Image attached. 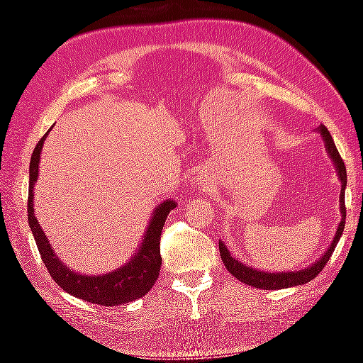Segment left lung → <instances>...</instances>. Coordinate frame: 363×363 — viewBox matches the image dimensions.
<instances>
[{
	"mask_svg": "<svg viewBox=\"0 0 363 363\" xmlns=\"http://www.w3.org/2000/svg\"><path fill=\"white\" fill-rule=\"evenodd\" d=\"M318 133L322 134V138L325 140V149H327L330 158L333 160L336 171H337V177L341 181V195H340V208H341V223L337 224L336 229V235L331 242L330 248L325 251L322 257L318 261H315L312 266L303 270H296V272H264V270H257V269H251L247 264H242L240 261H237L233 257L229 250L225 248V245L223 242H219V253L220 257H223V262L225 269L233 275V277L238 279L242 284L251 285L255 288H262V290H281V288H290V286H298V285H304L307 281H311L312 279H315L318 274L322 272V269L325 267V264L328 262V259L333 255V251L336 248L337 242L342 235L344 230V224H346V205H344V190H346V184H347V176H346V167H344V162L337 152L335 140L331 139L330 131L325 128L323 125L318 126Z\"/></svg>",
	"mask_w": 363,
	"mask_h": 363,
	"instance_id": "obj_1",
	"label": "left lung"
}]
</instances>
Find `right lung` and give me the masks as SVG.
Here are the masks:
<instances>
[{"mask_svg": "<svg viewBox=\"0 0 363 363\" xmlns=\"http://www.w3.org/2000/svg\"><path fill=\"white\" fill-rule=\"evenodd\" d=\"M48 133L36 144L32 160H30L27 210L28 224L32 227L36 247H38L41 259L48 267L49 274H51L52 280L72 296L101 306H120L145 296L158 279L160 267H162V256H160V238L162 237L160 235H162L164 220H167L169 211L176 208V201L167 200L155 208L138 253H134L133 259L126 262L125 266L102 275H84L73 272L56 256V251L49 243L33 211V189L36 179H38L40 155Z\"/></svg>", "mask_w": 363, "mask_h": 363, "instance_id": "1", "label": "right lung"}]
</instances>
